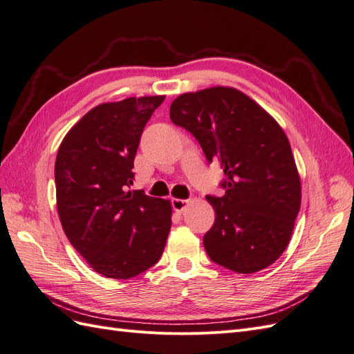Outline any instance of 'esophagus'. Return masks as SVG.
Segmentation results:
<instances>
[{
    "instance_id": "34e87169",
    "label": "esophagus",
    "mask_w": 354,
    "mask_h": 354,
    "mask_svg": "<svg viewBox=\"0 0 354 354\" xmlns=\"http://www.w3.org/2000/svg\"><path fill=\"white\" fill-rule=\"evenodd\" d=\"M189 199H173V208L177 211V212H183L187 205H189Z\"/></svg>"
}]
</instances>
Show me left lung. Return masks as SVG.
<instances>
[{
    "label": "left lung",
    "mask_w": 354,
    "mask_h": 354,
    "mask_svg": "<svg viewBox=\"0 0 354 354\" xmlns=\"http://www.w3.org/2000/svg\"><path fill=\"white\" fill-rule=\"evenodd\" d=\"M169 118L196 137L226 180L221 198L207 196L216 221L203 236L209 259L250 274L273 264L291 241L301 181L282 127L233 87L180 94Z\"/></svg>",
    "instance_id": "left-lung-1"
}]
</instances>
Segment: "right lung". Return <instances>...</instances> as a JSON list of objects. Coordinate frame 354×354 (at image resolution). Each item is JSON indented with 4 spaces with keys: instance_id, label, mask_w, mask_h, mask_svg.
<instances>
[{
    "instance_id": "1",
    "label": "right lung",
    "mask_w": 354,
    "mask_h": 354,
    "mask_svg": "<svg viewBox=\"0 0 354 354\" xmlns=\"http://www.w3.org/2000/svg\"><path fill=\"white\" fill-rule=\"evenodd\" d=\"M165 95L95 106L59 146L55 180L63 232L94 272L130 279L158 263L171 229L169 199L127 190L149 118Z\"/></svg>"
}]
</instances>
